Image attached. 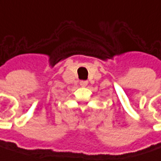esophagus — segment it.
<instances>
[{"label":"esophagus","instance_id":"1","mask_svg":"<svg viewBox=\"0 0 161 161\" xmlns=\"http://www.w3.org/2000/svg\"><path fill=\"white\" fill-rule=\"evenodd\" d=\"M80 84L81 86H86V85L88 84V81H87V80H81Z\"/></svg>","mask_w":161,"mask_h":161}]
</instances>
